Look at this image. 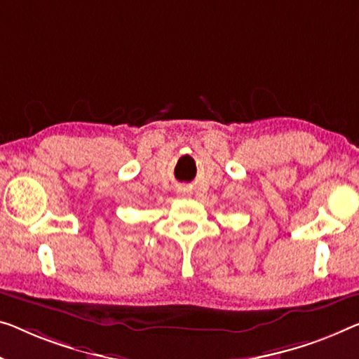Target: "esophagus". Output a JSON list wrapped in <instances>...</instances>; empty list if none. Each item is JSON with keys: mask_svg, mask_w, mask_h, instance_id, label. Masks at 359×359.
Here are the masks:
<instances>
[{"mask_svg": "<svg viewBox=\"0 0 359 359\" xmlns=\"http://www.w3.org/2000/svg\"><path fill=\"white\" fill-rule=\"evenodd\" d=\"M180 194H185V190H184V191H182V190H180Z\"/></svg>", "mask_w": 359, "mask_h": 359, "instance_id": "obj_1", "label": "esophagus"}]
</instances>
